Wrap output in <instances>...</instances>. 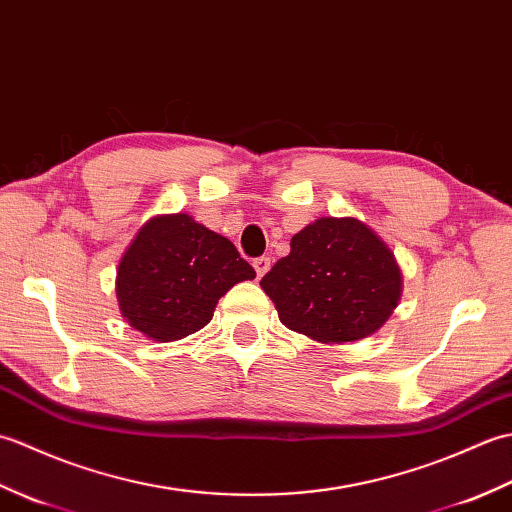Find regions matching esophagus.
Returning a JSON list of instances; mask_svg holds the SVG:
<instances>
[{
	"instance_id": "esophagus-1",
	"label": "esophagus",
	"mask_w": 512,
	"mask_h": 512,
	"mask_svg": "<svg viewBox=\"0 0 512 512\" xmlns=\"http://www.w3.org/2000/svg\"><path fill=\"white\" fill-rule=\"evenodd\" d=\"M253 268H255L257 277H264V275L268 273V270H270V257H259V259H255Z\"/></svg>"
}]
</instances>
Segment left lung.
<instances>
[{"instance_id": "obj_1", "label": "left lung", "mask_w": 512, "mask_h": 512, "mask_svg": "<svg viewBox=\"0 0 512 512\" xmlns=\"http://www.w3.org/2000/svg\"><path fill=\"white\" fill-rule=\"evenodd\" d=\"M288 330L325 345L378 332L402 295L391 248L358 217H319L259 281Z\"/></svg>"}]
</instances>
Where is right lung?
Wrapping results in <instances>:
<instances>
[{"label":"right lung","instance_id":"1","mask_svg":"<svg viewBox=\"0 0 512 512\" xmlns=\"http://www.w3.org/2000/svg\"><path fill=\"white\" fill-rule=\"evenodd\" d=\"M255 270L231 239L189 213L147 220L116 268V299L134 330L156 343L180 341L213 319L217 301Z\"/></svg>","mask_w":512,"mask_h":512}]
</instances>
